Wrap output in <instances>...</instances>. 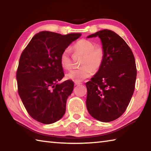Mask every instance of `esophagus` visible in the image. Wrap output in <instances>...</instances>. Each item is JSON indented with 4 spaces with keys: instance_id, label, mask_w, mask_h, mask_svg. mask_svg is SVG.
<instances>
[{
    "instance_id": "obj_1",
    "label": "esophagus",
    "mask_w": 151,
    "mask_h": 151,
    "mask_svg": "<svg viewBox=\"0 0 151 151\" xmlns=\"http://www.w3.org/2000/svg\"><path fill=\"white\" fill-rule=\"evenodd\" d=\"M81 83H80V82H75V85H81Z\"/></svg>"
}]
</instances>
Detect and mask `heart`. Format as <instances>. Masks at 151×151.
<instances>
[{
	"instance_id": "heart-1",
	"label": "heart",
	"mask_w": 151,
	"mask_h": 151,
	"mask_svg": "<svg viewBox=\"0 0 151 151\" xmlns=\"http://www.w3.org/2000/svg\"><path fill=\"white\" fill-rule=\"evenodd\" d=\"M75 53L83 55L81 68L74 69L66 74V78L75 82H80L91 76L94 70H98L103 63L104 52L103 48L99 46L95 47L93 42L86 39L78 40L73 46ZM60 65L63 68L70 70L72 68L70 50L65 48L60 57Z\"/></svg>"
}]
</instances>
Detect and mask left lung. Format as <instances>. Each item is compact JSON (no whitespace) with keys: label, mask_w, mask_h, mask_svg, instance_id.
<instances>
[{"label":"left lung","mask_w":151,"mask_h":151,"mask_svg":"<svg viewBox=\"0 0 151 151\" xmlns=\"http://www.w3.org/2000/svg\"><path fill=\"white\" fill-rule=\"evenodd\" d=\"M99 37L103 46V63L87 88L86 108L98 121H114L126 111L134 91L137 68L132 50L126 42L111 30H102L87 38Z\"/></svg>","instance_id":"left-lung-1"}]
</instances>
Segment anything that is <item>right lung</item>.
<instances>
[{"mask_svg": "<svg viewBox=\"0 0 151 151\" xmlns=\"http://www.w3.org/2000/svg\"><path fill=\"white\" fill-rule=\"evenodd\" d=\"M81 36L41 31L22 51L17 72L18 92L28 113L36 121L49 124L65 114L74 83L70 80L58 83L65 76L60 57Z\"/></svg>", "mask_w": 151, "mask_h": 151, "instance_id": "add662e5", "label": "right lung"}]
</instances>
